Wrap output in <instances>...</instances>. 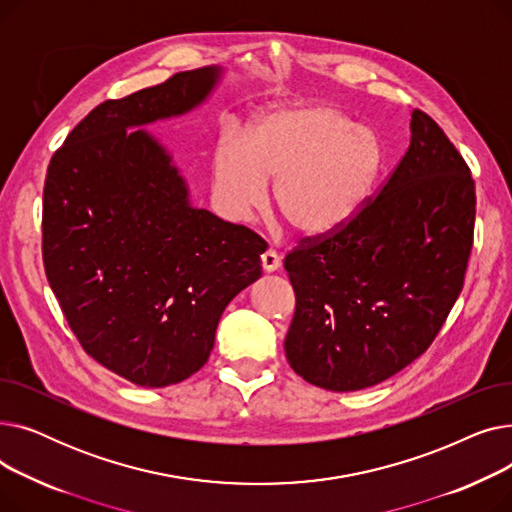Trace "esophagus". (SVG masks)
<instances>
[{"label": "esophagus", "instance_id": "esophagus-1", "mask_svg": "<svg viewBox=\"0 0 512 512\" xmlns=\"http://www.w3.org/2000/svg\"><path fill=\"white\" fill-rule=\"evenodd\" d=\"M261 267H263L265 274L278 272V267H280V257H278V253L272 251V249H267V251L261 255Z\"/></svg>", "mask_w": 512, "mask_h": 512}]
</instances>
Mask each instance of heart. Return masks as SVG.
<instances>
[{
	"label": "heart",
	"instance_id": "b5f03b06",
	"mask_svg": "<svg viewBox=\"0 0 512 512\" xmlns=\"http://www.w3.org/2000/svg\"><path fill=\"white\" fill-rule=\"evenodd\" d=\"M375 132L353 126L328 103L274 107L242 134L224 137L211 153V197L232 224L247 222L267 201L301 236L344 228L367 203L382 170Z\"/></svg>",
	"mask_w": 512,
	"mask_h": 512
}]
</instances>
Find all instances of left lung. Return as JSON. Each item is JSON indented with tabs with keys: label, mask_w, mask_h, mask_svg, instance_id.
<instances>
[{
	"label": "left lung",
	"mask_w": 512,
	"mask_h": 512,
	"mask_svg": "<svg viewBox=\"0 0 512 512\" xmlns=\"http://www.w3.org/2000/svg\"><path fill=\"white\" fill-rule=\"evenodd\" d=\"M475 182L444 130L415 110L411 143L380 195L326 238L286 255L297 294L284 351L332 392L388 380L434 342L463 290Z\"/></svg>",
	"instance_id": "1"
}]
</instances>
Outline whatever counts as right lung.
Here are the masks:
<instances>
[{
	"mask_svg": "<svg viewBox=\"0 0 512 512\" xmlns=\"http://www.w3.org/2000/svg\"><path fill=\"white\" fill-rule=\"evenodd\" d=\"M222 74L178 72L97 105L47 168L49 286L87 355L143 388L199 371L224 309L261 278L265 242L193 207L172 153L145 130L197 110Z\"/></svg>",
	"mask_w": 512,
	"mask_h": 512,
	"instance_id": "add662e5",
	"label": "right lung"
}]
</instances>
